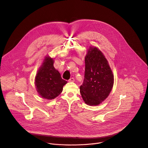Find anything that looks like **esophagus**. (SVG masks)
Instances as JSON below:
<instances>
[{
	"label": "esophagus",
	"instance_id": "1",
	"mask_svg": "<svg viewBox=\"0 0 148 148\" xmlns=\"http://www.w3.org/2000/svg\"><path fill=\"white\" fill-rule=\"evenodd\" d=\"M69 82H75V78L74 77H71L70 79L68 80Z\"/></svg>",
	"mask_w": 148,
	"mask_h": 148
}]
</instances>
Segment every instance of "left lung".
<instances>
[{"label":"left lung","instance_id":"obj_1","mask_svg":"<svg viewBox=\"0 0 148 148\" xmlns=\"http://www.w3.org/2000/svg\"><path fill=\"white\" fill-rule=\"evenodd\" d=\"M84 79L80 92L85 104L97 106L112 90L114 76L103 53L90 47L85 58Z\"/></svg>","mask_w":148,"mask_h":148}]
</instances>
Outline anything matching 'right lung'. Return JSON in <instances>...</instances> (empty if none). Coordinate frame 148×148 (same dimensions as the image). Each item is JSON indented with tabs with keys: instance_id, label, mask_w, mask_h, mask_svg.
Wrapping results in <instances>:
<instances>
[{
	"instance_id": "1",
	"label": "right lung",
	"mask_w": 148,
	"mask_h": 148,
	"mask_svg": "<svg viewBox=\"0 0 148 148\" xmlns=\"http://www.w3.org/2000/svg\"><path fill=\"white\" fill-rule=\"evenodd\" d=\"M66 83L54 68L53 59L46 57L35 77V85L39 95L44 99H53L62 93Z\"/></svg>"
}]
</instances>
